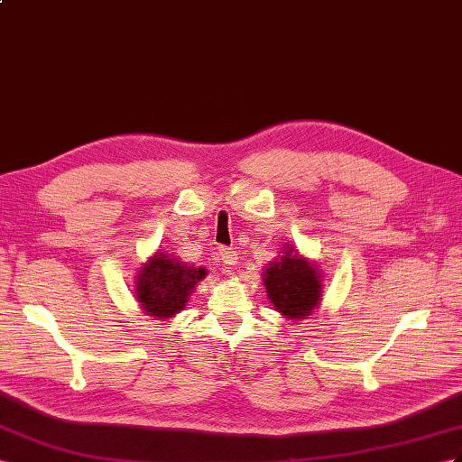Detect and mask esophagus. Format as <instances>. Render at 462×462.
Wrapping results in <instances>:
<instances>
[{
    "label": "esophagus",
    "mask_w": 462,
    "mask_h": 462,
    "mask_svg": "<svg viewBox=\"0 0 462 462\" xmlns=\"http://www.w3.org/2000/svg\"><path fill=\"white\" fill-rule=\"evenodd\" d=\"M218 257L222 259L224 265H236V262H238V252H236L234 247L220 245L218 247Z\"/></svg>",
    "instance_id": "34e87169"
}]
</instances>
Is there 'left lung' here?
<instances>
[{"label":"left lung","instance_id":"1","mask_svg":"<svg viewBox=\"0 0 462 462\" xmlns=\"http://www.w3.org/2000/svg\"><path fill=\"white\" fill-rule=\"evenodd\" d=\"M263 277L267 297L282 316L302 320L318 309L322 287L320 275L299 254L285 250L277 262L269 263Z\"/></svg>","mask_w":462,"mask_h":462}]
</instances>
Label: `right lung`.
<instances>
[{
	"instance_id": "add662e5",
	"label": "right lung",
	"mask_w": 462,
	"mask_h": 462,
	"mask_svg": "<svg viewBox=\"0 0 462 462\" xmlns=\"http://www.w3.org/2000/svg\"><path fill=\"white\" fill-rule=\"evenodd\" d=\"M207 273L203 267H189L160 252L142 267L136 277V299L148 316L171 318L185 309L189 294Z\"/></svg>"
}]
</instances>
